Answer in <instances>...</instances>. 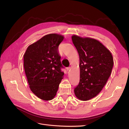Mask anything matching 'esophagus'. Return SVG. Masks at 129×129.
<instances>
[{"label": "esophagus", "instance_id": "esophagus-1", "mask_svg": "<svg viewBox=\"0 0 129 129\" xmlns=\"http://www.w3.org/2000/svg\"><path fill=\"white\" fill-rule=\"evenodd\" d=\"M70 70H71V67H68V68H67V72H69Z\"/></svg>", "mask_w": 129, "mask_h": 129}]
</instances>
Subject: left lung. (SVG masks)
I'll return each mask as SVG.
<instances>
[{
  "mask_svg": "<svg viewBox=\"0 0 129 129\" xmlns=\"http://www.w3.org/2000/svg\"><path fill=\"white\" fill-rule=\"evenodd\" d=\"M73 44L80 57V82L74 89L77 98L88 101L102 90L114 66L111 52L99 41L73 35Z\"/></svg>",
  "mask_w": 129,
  "mask_h": 129,
  "instance_id": "1",
  "label": "left lung"
}]
</instances>
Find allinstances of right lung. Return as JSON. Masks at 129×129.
I'll use <instances>...</instances> for the list:
<instances>
[{
	"mask_svg": "<svg viewBox=\"0 0 129 129\" xmlns=\"http://www.w3.org/2000/svg\"><path fill=\"white\" fill-rule=\"evenodd\" d=\"M64 37L52 33L46 35L29 45L24 55V66L30 90L44 101L56 96L64 73L58 47Z\"/></svg>",
	"mask_w": 129,
	"mask_h": 129,
	"instance_id": "add662e5",
	"label": "right lung"
}]
</instances>
